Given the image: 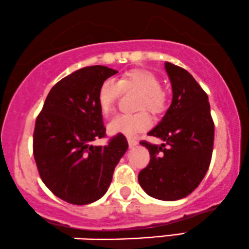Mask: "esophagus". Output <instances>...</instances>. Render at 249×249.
I'll return each instance as SVG.
<instances>
[{
    "mask_svg": "<svg viewBox=\"0 0 249 249\" xmlns=\"http://www.w3.org/2000/svg\"><path fill=\"white\" fill-rule=\"evenodd\" d=\"M127 142H129V146H130V147L136 146V145H137V144H138L137 139H135V138H132V137L127 138Z\"/></svg>",
    "mask_w": 249,
    "mask_h": 249,
    "instance_id": "obj_1",
    "label": "esophagus"
}]
</instances>
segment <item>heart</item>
<instances>
[{
	"label": "heart",
	"mask_w": 249,
	"mask_h": 249,
	"mask_svg": "<svg viewBox=\"0 0 249 249\" xmlns=\"http://www.w3.org/2000/svg\"><path fill=\"white\" fill-rule=\"evenodd\" d=\"M160 87L162 84L155 73L146 70H132L125 73L118 83L107 79L100 85L98 105L104 116H108L113 112L123 91H138L141 92L137 104L138 110H147L154 116H160L166 110L168 105V98ZM150 125L151 120L147 112L141 111L138 113L117 116L110 123L108 129L113 133L135 136L146 131Z\"/></svg>",
	"instance_id": "b5f03b06"
}]
</instances>
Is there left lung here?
<instances>
[{
    "label": "left lung",
    "instance_id": "obj_1",
    "mask_svg": "<svg viewBox=\"0 0 249 249\" xmlns=\"http://www.w3.org/2000/svg\"><path fill=\"white\" fill-rule=\"evenodd\" d=\"M173 86V102L162 122L147 135L162 139L160 145L142 141L150 162L138 182L151 197L176 201L198 187L210 165L214 122L208 95L184 68L165 62Z\"/></svg>",
    "mask_w": 249,
    "mask_h": 249
}]
</instances>
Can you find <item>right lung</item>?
<instances>
[{"label": "right lung", "instance_id": "1", "mask_svg": "<svg viewBox=\"0 0 249 249\" xmlns=\"http://www.w3.org/2000/svg\"><path fill=\"white\" fill-rule=\"evenodd\" d=\"M116 70L89 66L52 87L35 122L33 154L39 175L55 196L72 204H89L105 195L119 160L127 150L122 133L106 137L98 91Z\"/></svg>", "mask_w": 249, "mask_h": 249}]
</instances>
